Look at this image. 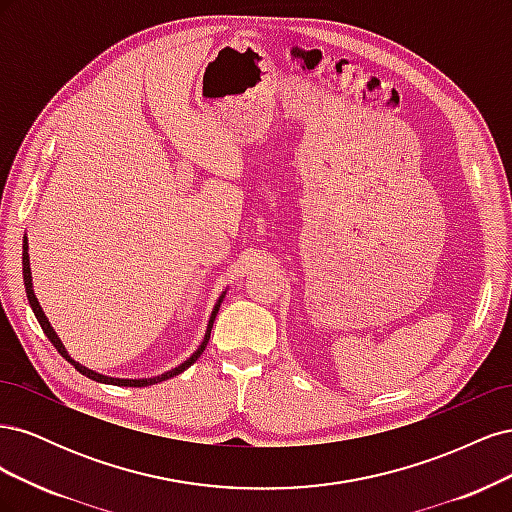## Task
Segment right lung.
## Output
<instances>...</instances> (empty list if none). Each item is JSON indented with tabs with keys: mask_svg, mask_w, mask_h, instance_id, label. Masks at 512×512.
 <instances>
[{
	"mask_svg": "<svg viewBox=\"0 0 512 512\" xmlns=\"http://www.w3.org/2000/svg\"><path fill=\"white\" fill-rule=\"evenodd\" d=\"M23 282H25V292H27V301H29V305H32V309H34V316L38 318V322H40V327H42V331H44V335L49 337V342L57 348V352L64 356V359L68 361V363H72L74 365V369L79 371V374H83V376H87V378H91V380H96V382H104V384H115V386H149V384H158V382H162V380H168V378H173V376H179L181 371H185L188 369L190 365H194L196 363V359L200 354H203V350L207 348V344H209V337H211V329H213V320H215V316H218V309H220V303H222V299H224V294L220 297V301H218V305H215V309H213V314H211V318H209V324H207V333H205V339H203V344L198 346V350L190 356L188 361H183L179 367H175V369H170V371H166V374H162V376H156V378H143V380H123V378H108V376H102V374H96V371H91V369H87V367H83L81 363H76L74 359H70V354L66 352V348H64V344H61V339L57 337V333L53 331V327H51V322L46 320V316H44V312H42V307H40V303H38V299H36V294H34V286H32V271H29V254H27V237H23Z\"/></svg>",
	"mask_w": 512,
	"mask_h": 512,
	"instance_id": "right-lung-1",
	"label": "right lung"
}]
</instances>
